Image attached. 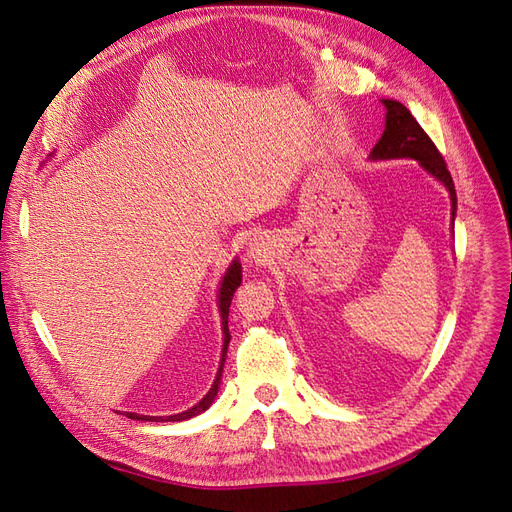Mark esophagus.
<instances>
[{"mask_svg":"<svg viewBox=\"0 0 512 512\" xmlns=\"http://www.w3.org/2000/svg\"><path fill=\"white\" fill-rule=\"evenodd\" d=\"M250 256H252L254 260H260V258H262V247H260L258 243H254V245L250 247Z\"/></svg>","mask_w":512,"mask_h":512,"instance_id":"esophagus-1","label":"esophagus"}]
</instances>
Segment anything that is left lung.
Wrapping results in <instances>:
<instances>
[{
  "mask_svg": "<svg viewBox=\"0 0 512 512\" xmlns=\"http://www.w3.org/2000/svg\"><path fill=\"white\" fill-rule=\"evenodd\" d=\"M386 106V123L382 138L371 149V160H395V158H412L421 164L431 177H436L451 194L453 203V220L457 211V194L451 173H448L446 162L438 147L433 145L427 132L418 126L408 108L397 100H382Z\"/></svg>",
  "mask_w": 512,
  "mask_h": 512,
  "instance_id": "1",
  "label": "left lung"
}]
</instances>
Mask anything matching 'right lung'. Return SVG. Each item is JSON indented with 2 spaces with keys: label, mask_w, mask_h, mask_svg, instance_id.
Segmentation results:
<instances>
[{
  "label": "right lung",
  "mask_w": 512,
  "mask_h": 512,
  "mask_svg": "<svg viewBox=\"0 0 512 512\" xmlns=\"http://www.w3.org/2000/svg\"><path fill=\"white\" fill-rule=\"evenodd\" d=\"M241 286V265L239 260H232L230 269L226 271L224 280H222V286H220V316H222V331H224V346H222V361H220V369H218V376H215V382L211 384L209 393L198 401V404L190 410L185 412H179V414H173V416H143V414H134V412H128L126 416L128 418H134V421H160V423H168V421H185V418H192L200 412H205L211 404L215 395H218V389H220V380H222V369H224V361H226V350H228V342H230V333H228V309H230V301L232 297H235V290Z\"/></svg>",
  "instance_id": "obj_1"
}]
</instances>
